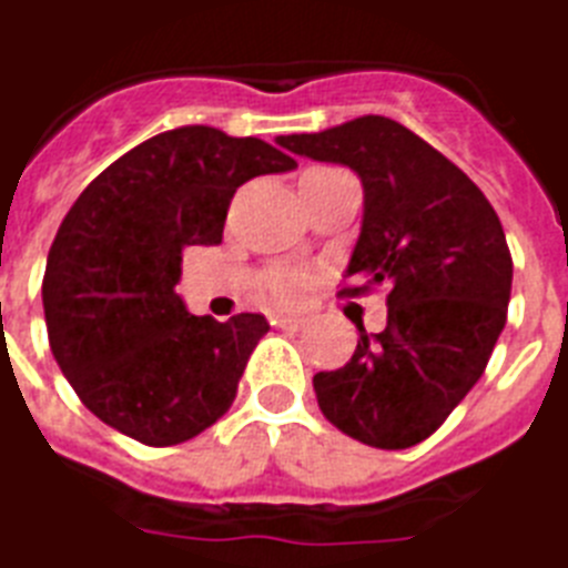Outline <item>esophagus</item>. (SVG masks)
Here are the masks:
<instances>
[{
	"instance_id": "esophagus-1",
	"label": "esophagus",
	"mask_w": 568,
	"mask_h": 568,
	"mask_svg": "<svg viewBox=\"0 0 568 568\" xmlns=\"http://www.w3.org/2000/svg\"><path fill=\"white\" fill-rule=\"evenodd\" d=\"M272 325H278V328H290V332H302L307 325L305 316H290V314H275L272 316Z\"/></svg>"
}]
</instances>
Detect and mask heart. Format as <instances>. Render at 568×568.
<instances>
[{
  "instance_id": "1",
  "label": "heart",
  "mask_w": 568,
  "mask_h": 568,
  "mask_svg": "<svg viewBox=\"0 0 568 568\" xmlns=\"http://www.w3.org/2000/svg\"><path fill=\"white\" fill-rule=\"evenodd\" d=\"M270 290L278 302H296V298L302 296V290H305V281H302V275H296V272H281V275L272 278Z\"/></svg>"
}]
</instances>
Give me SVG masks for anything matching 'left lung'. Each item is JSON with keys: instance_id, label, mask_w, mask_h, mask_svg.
Instances as JSON below:
<instances>
[{"instance_id": "8db88e82", "label": "left lung", "mask_w": 568, "mask_h": 568, "mask_svg": "<svg viewBox=\"0 0 568 568\" xmlns=\"http://www.w3.org/2000/svg\"><path fill=\"white\" fill-rule=\"evenodd\" d=\"M278 144L358 174L364 215L346 278L390 290L388 325L379 334L358 325L353 358L314 376L316 403L371 447L424 442L477 385L507 323L513 257L498 213L465 171L390 118Z\"/></svg>"}]
</instances>
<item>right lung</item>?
<instances>
[{
    "instance_id": "add662e5",
    "label": "right lung",
    "mask_w": 568,
    "mask_h": 568,
    "mask_svg": "<svg viewBox=\"0 0 568 568\" xmlns=\"http://www.w3.org/2000/svg\"><path fill=\"white\" fill-rule=\"evenodd\" d=\"M296 160L261 139L180 126L97 174L64 215L43 275L50 349L88 412L151 447L195 438L231 408L266 316H195L178 296L189 245L222 243L245 180Z\"/></svg>"
}]
</instances>
